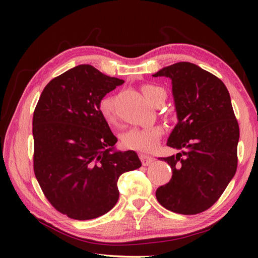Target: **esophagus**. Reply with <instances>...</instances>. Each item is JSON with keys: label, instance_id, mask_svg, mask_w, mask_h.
Instances as JSON below:
<instances>
[{"label": "esophagus", "instance_id": "1", "mask_svg": "<svg viewBox=\"0 0 258 258\" xmlns=\"http://www.w3.org/2000/svg\"><path fill=\"white\" fill-rule=\"evenodd\" d=\"M140 158L142 161V164H143L144 166H149L150 164L154 162V158L150 155H146V154H140Z\"/></svg>", "mask_w": 258, "mask_h": 258}]
</instances>
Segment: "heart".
Here are the masks:
<instances>
[{"label":"heart","mask_w":258,"mask_h":258,"mask_svg":"<svg viewBox=\"0 0 258 258\" xmlns=\"http://www.w3.org/2000/svg\"><path fill=\"white\" fill-rule=\"evenodd\" d=\"M142 93L151 104L155 102L161 94H165L163 89L155 85H143ZM100 113L102 117L109 124L116 123L114 111V97L105 96L100 102ZM163 127L153 125L149 127H132L122 135V144L127 150L149 153L154 151L163 136Z\"/></svg>","instance_id":"b5f03b06"}]
</instances>
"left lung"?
Listing matches in <instances>:
<instances>
[{
    "instance_id": "obj_1",
    "label": "left lung",
    "mask_w": 258,
    "mask_h": 258,
    "mask_svg": "<svg viewBox=\"0 0 258 258\" xmlns=\"http://www.w3.org/2000/svg\"><path fill=\"white\" fill-rule=\"evenodd\" d=\"M154 78L172 81L177 124L167 146L179 151L161 158L173 171L156 199L166 210L194 215L220 199L236 173L239 127L225 84L189 62L163 68Z\"/></svg>"
}]
</instances>
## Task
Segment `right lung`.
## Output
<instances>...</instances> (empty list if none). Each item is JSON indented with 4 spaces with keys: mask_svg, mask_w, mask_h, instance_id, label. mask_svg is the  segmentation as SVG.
<instances>
[{
    "mask_svg": "<svg viewBox=\"0 0 258 258\" xmlns=\"http://www.w3.org/2000/svg\"><path fill=\"white\" fill-rule=\"evenodd\" d=\"M123 80L82 64L53 79L33 115L34 173L48 202L79 221L111 211L118 177L142 166L134 151L115 150L117 139L100 102Z\"/></svg>",
    "mask_w": 258,
    "mask_h": 258,
    "instance_id": "add662e5",
    "label": "right lung"
}]
</instances>
